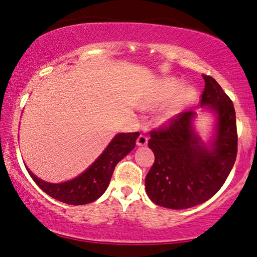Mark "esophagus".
Segmentation results:
<instances>
[{
	"instance_id": "obj_1",
	"label": "esophagus",
	"mask_w": 257,
	"mask_h": 257,
	"mask_svg": "<svg viewBox=\"0 0 257 257\" xmlns=\"http://www.w3.org/2000/svg\"><path fill=\"white\" fill-rule=\"evenodd\" d=\"M137 145L138 146H145V145H147V137H146V135H144V134L139 135V138H138V140H137Z\"/></svg>"
}]
</instances>
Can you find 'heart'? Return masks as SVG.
<instances>
[{"label": "heart", "instance_id": "heart-1", "mask_svg": "<svg viewBox=\"0 0 257 257\" xmlns=\"http://www.w3.org/2000/svg\"><path fill=\"white\" fill-rule=\"evenodd\" d=\"M180 88H181V83L176 79H167V81L162 82L158 87H156L152 91H150L146 95L145 100H144V105L145 106H158L161 104H164L168 100H170L178 93ZM196 95V91L192 88H187V89L182 90V93L164 110L162 118L169 119L172 117L176 116L180 110L186 104L191 101Z\"/></svg>", "mask_w": 257, "mask_h": 257}]
</instances>
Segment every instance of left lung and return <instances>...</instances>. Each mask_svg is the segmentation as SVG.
Instances as JSON below:
<instances>
[{"label":"left lung","mask_w":257,"mask_h":257,"mask_svg":"<svg viewBox=\"0 0 257 257\" xmlns=\"http://www.w3.org/2000/svg\"><path fill=\"white\" fill-rule=\"evenodd\" d=\"M203 78L200 106L217 114L213 147H205L194 133L192 110L180 112L167 124L150 132L149 147L155 153V163L146 175L145 187L150 199L164 208L187 209L210 199L225 184L237 158L232 100L211 76Z\"/></svg>","instance_id":"left-lung-1"}]
</instances>
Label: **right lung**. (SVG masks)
I'll return each mask as SVG.
<instances>
[{"mask_svg":"<svg viewBox=\"0 0 257 257\" xmlns=\"http://www.w3.org/2000/svg\"><path fill=\"white\" fill-rule=\"evenodd\" d=\"M139 133L117 134L100 157L76 179L63 184H49L29 174L38 187L54 199L71 205H83L94 202L107 188L114 167L135 147Z\"/></svg>","mask_w":257,"mask_h":257,"instance_id":"add662e5","label":"right lung"}]
</instances>
